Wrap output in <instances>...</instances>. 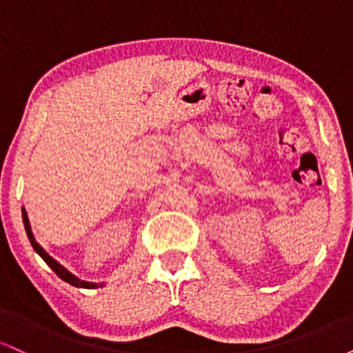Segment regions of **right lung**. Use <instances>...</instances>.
Segmentation results:
<instances>
[{"instance_id":"1","label":"right lung","mask_w":353,"mask_h":353,"mask_svg":"<svg viewBox=\"0 0 353 353\" xmlns=\"http://www.w3.org/2000/svg\"><path fill=\"white\" fill-rule=\"evenodd\" d=\"M23 222H24V229H26L28 239H30V242H31V245H33V249H34L36 252H38L39 255H41L43 261L46 262V264L50 265L52 270H54V274L58 275L59 279H63L64 282L71 283V285H74V287H83V289H96V287H103V283H92V282L81 281V279L76 277V275H72V274L70 272V270H66V269H64L63 265L58 264V262H56L54 259H52L51 255L48 254L46 250H44L43 247L38 244V242H36V239H34V236H33V232H31V225H30V221H28L26 210H24V209H23Z\"/></svg>"}]
</instances>
